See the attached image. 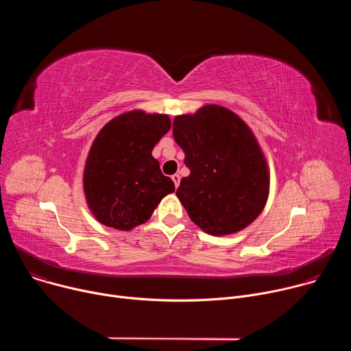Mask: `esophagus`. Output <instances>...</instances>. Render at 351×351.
Segmentation results:
<instances>
[{
  "label": "esophagus",
  "instance_id": "34e87169",
  "mask_svg": "<svg viewBox=\"0 0 351 351\" xmlns=\"http://www.w3.org/2000/svg\"><path fill=\"white\" fill-rule=\"evenodd\" d=\"M172 180H173V183H175V187H178L179 183H180V175H179V173L172 175Z\"/></svg>",
  "mask_w": 351,
  "mask_h": 351
}]
</instances>
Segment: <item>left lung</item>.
<instances>
[{
  "instance_id": "8db88e82",
  "label": "left lung",
  "mask_w": 351,
  "mask_h": 351,
  "mask_svg": "<svg viewBox=\"0 0 351 351\" xmlns=\"http://www.w3.org/2000/svg\"><path fill=\"white\" fill-rule=\"evenodd\" d=\"M190 175L176 195L190 219L213 236L240 232L264 210L269 172L260 144L230 110L208 104L173 119Z\"/></svg>"
}]
</instances>
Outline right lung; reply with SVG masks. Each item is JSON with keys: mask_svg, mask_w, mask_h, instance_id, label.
Listing matches in <instances>:
<instances>
[{"mask_svg": "<svg viewBox=\"0 0 351 351\" xmlns=\"http://www.w3.org/2000/svg\"><path fill=\"white\" fill-rule=\"evenodd\" d=\"M171 129L168 115L125 112L98 132L88 152L83 189L98 222L132 230L149 219L161 199L175 191L153 148Z\"/></svg>", "mask_w": 351, "mask_h": 351, "instance_id": "obj_1", "label": "right lung"}]
</instances>
